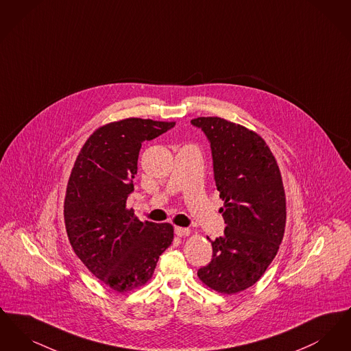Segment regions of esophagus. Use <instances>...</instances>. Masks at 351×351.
Instances as JSON below:
<instances>
[{
  "label": "esophagus",
  "instance_id": "1",
  "mask_svg": "<svg viewBox=\"0 0 351 351\" xmlns=\"http://www.w3.org/2000/svg\"><path fill=\"white\" fill-rule=\"evenodd\" d=\"M175 234H176L178 237L188 235V234H189V229H186V228H180V226H175Z\"/></svg>",
  "mask_w": 351,
  "mask_h": 351
}]
</instances>
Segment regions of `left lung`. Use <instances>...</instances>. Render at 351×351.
<instances>
[{
	"label": "left lung",
	"mask_w": 351,
	"mask_h": 351,
	"mask_svg": "<svg viewBox=\"0 0 351 351\" xmlns=\"http://www.w3.org/2000/svg\"><path fill=\"white\" fill-rule=\"evenodd\" d=\"M191 123L206 135L213 159L219 209L226 223L212 242L213 255L197 275L219 293L233 295L256 283L283 239L285 195L282 175L266 142L249 129L219 117Z\"/></svg>",
	"instance_id": "left-lung-1"
}]
</instances>
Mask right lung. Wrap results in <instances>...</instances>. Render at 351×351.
<instances>
[{"label":"right lung","mask_w":351,"mask_h":351,"mask_svg":"<svg viewBox=\"0 0 351 351\" xmlns=\"http://www.w3.org/2000/svg\"><path fill=\"white\" fill-rule=\"evenodd\" d=\"M175 122L128 118L92 134L68 180L64 221L68 239L86 268L117 292L147 283L173 239L169 223L142 222L126 209L145 141Z\"/></svg>","instance_id":"add662e5"}]
</instances>
